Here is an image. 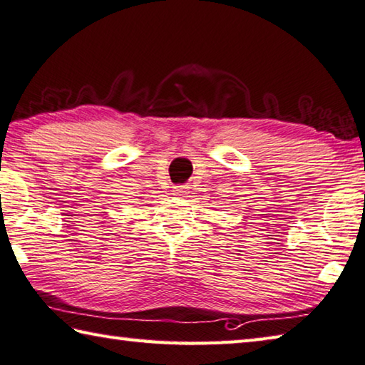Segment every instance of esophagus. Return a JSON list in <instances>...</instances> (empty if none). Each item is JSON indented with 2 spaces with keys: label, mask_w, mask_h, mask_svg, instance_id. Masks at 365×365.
Masks as SVG:
<instances>
[{
  "label": "esophagus",
  "mask_w": 365,
  "mask_h": 365,
  "mask_svg": "<svg viewBox=\"0 0 365 365\" xmlns=\"http://www.w3.org/2000/svg\"><path fill=\"white\" fill-rule=\"evenodd\" d=\"M189 192V187L187 186H175L173 187V194L176 197H184Z\"/></svg>",
  "instance_id": "obj_1"
}]
</instances>
